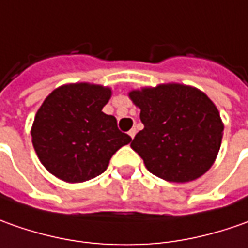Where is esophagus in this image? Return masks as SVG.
I'll return each instance as SVG.
<instances>
[{
  "label": "esophagus",
  "instance_id": "34e87169",
  "mask_svg": "<svg viewBox=\"0 0 248 248\" xmlns=\"http://www.w3.org/2000/svg\"><path fill=\"white\" fill-rule=\"evenodd\" d=\"M136 133H137V130H136V129H132V130L129 132V136H130L132 139H134V136H136Z\"/></svg>",
  "mask_w": 248,
  "mask_h": 248
}]
</instances>
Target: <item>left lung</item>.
Here are the masks:
<instances>
[{"mask_svg":"<svg viewBox=\"0 0 248 248\" xmlns=\"http://www.w3.org/2000/svg\"><path fill=\"white\" fill-rule=\"evenodd\" d=\"M144 129L132 147L152 174L188 183L204 174L217 156L224 124L203 92L180 83L130 92Z\"/></svg>","mask_w":248,"mask_h":248,"instance_id":"1","label":"left lung"}]
</instances>
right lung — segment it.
Listing matches in <instances>:
<instances>
[{
	"label": "right lung",
	"mask_w": 248,
	"mask_h": 248,
	"mask_svg": "<svg viewBox=\"0 0 248 248\" xmlns=\"http://www.w3.org/2000/svg\"><path fill=\"white\" fill-rule=\"evenodd\" d=\"M111 90L74 83L53 90L38 109L32 145L47 171L67 183H82L106 171L116 151L132 141L115 116L103 112Z\"/></svg>",
	"instance_id": "1"
}]
</instances>
